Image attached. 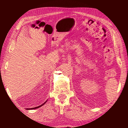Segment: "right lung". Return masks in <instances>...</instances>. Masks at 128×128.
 Wrapping results in <instances>:
<instances>
[{"instance_id": "add662e5", "label": "right lung", "mask_w": 128, "mask_h": 128, "mask_svg": "<svg viewBox=\"0 0 128 128\" xmlns=\"http://www.w3.org/2000/svg\"><path fill=\"white\" fill-rule=\"evenodd\" d=\"M47 100H46V102H44V103L42 104H41V105H40V106H38V107H34V108H27V110H34V109H36V108H40V107H41V106H42L43 105H44V104L47 102Z\"/></svg>"}]
</instances>
